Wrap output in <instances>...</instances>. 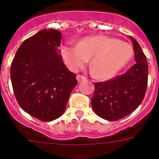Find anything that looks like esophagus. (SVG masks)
Wrapping results in <instances>:
<instances>
[{"mask_svg":"<svg viewBox=\"0 0 159 159\" xmlns=\"http://www.w3.org/2000/svg\"><path fill=\"white\" fill-rule=\"evenodd\" d=\"M86 79V77L84 76H82V75H77L76 76V80L78 81V82H82L83 80H85Z\"/></svg>","mask_w":159,"mask_h":159,"instance_id":"1","label":"esophagus"}]
</instances>
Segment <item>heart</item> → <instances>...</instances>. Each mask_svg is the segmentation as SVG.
<instances>
[{"label":"heart","mask_w":159,"mask_h":159,"mask_svg":"<svg viewBox=\"0 0 159 159\" xmlns=\"http://www.w3.org/2000/svg\"><path fill=\"white\" fill-rule=\"evenodd\" d=\"M62 58L72 71L82 70L91 57L90 66L98 78H111L129 63L132 48L125 41L107 35L83 38L77 44L62 47Z\"/></svg>","instance_id":"heart-1"}]
</instances>
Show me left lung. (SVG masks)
I'll use <instances>...</instances> for the list:
<instances>
[{"label": "left lung", "mask_w": 159, "mask_h": 159, "mask_svg": "<svg viewBox=\"0 0 159 159\" xmlns=\"http://www.w3.org/2000/svg\"><path fill=\"white\" fill-rule=\"evenodd\" d=\"M133 43L136 64L125 73L103 83H95L91 103L93 111L101 118L115 121L130 115L139 106L145 96L148 66L147 57L137 41Z\"/></svg>", "instance_id": "8db88e82"}]
</instances>
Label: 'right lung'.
I'll return each mask as SVG.
<instances>
[{
	"instance_id": "1",
	"label": "right lung",
	"mask_w": 159,
	"mask_h": 159,
	"mask_svg": "<svg viewBox=\"0 0 159 159\" xmlns=\"http://www.w3.org/2000/svg\"><path fill=\"white\" fill-rule=\"evenodd\" d=\"M61 42L60 31L41 30L23 42L11 65V80L17 103L42 121H51L63 115L77 84L76 74L63 63Z\"/></svg>"
}]
</instances>
